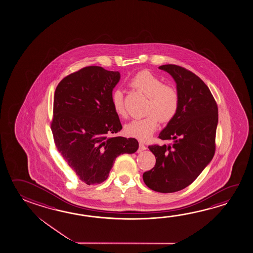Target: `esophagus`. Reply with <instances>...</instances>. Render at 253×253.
I'll use <instances>...</instances> for the list:
<instances>
[{
    "mask_svg": "<svg viewBox=\"0 0 253 253\" xmlns=\"http://www.w3.org/2000/svg\"><path fill=\"white\" fill-rule=\"evenodd\" d=\"M147 148H146V146L142 143V142H140L139 143V152H141V151H142V150H145Z\"/></svg>",
    "mask_w": 253,
    "mask_h": 253,
    "instance_id": "34e87169",
    "label": "esophagus"
}]
</instances>
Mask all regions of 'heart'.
<instances>
[{
  "mask_svg": "<svg viewBox=\"0 0 253 253\" xmlns=\"http://www.w3.org/2000/svg\"><path fill=\"white\" fill-rule=\"evenodd\" d=\"M130 86L149 98L145 118L133 120L125 126V133L129 137L139 141L149 140L158 128L159 120L167 123L172 120L180 106V95L173 86L165 85L163 81L149 71H141L130 81ZM112 105L116 114L125 117L124 94L122 90H114L112 94Z\"/></svg>",
  "mask_w": 253,
  "mask_h": 253,
  "instance_id": "obj_1",
  "label": "heart"
}]
</instances>
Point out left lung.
<instances>
[{
	"mask_svg": "<svg viewBox=\"0 0 253 253\" xmlns=\"http://www.w3.org/2000/svg\"><path fill=\"white\" fill-rule=\"evenodd\" d=\"M159 68L175 81L180 106L159 135L173 143L149 146L156 165L142 178L154 191L172 193L191 184L213 158L218 106L209 87L195 73L175 64Z\"/></svg>",
	"mask_w": 253,
	"mask_h": 253,
	"instance_id": "1",
	"label": "left lung"
}]
</instances>
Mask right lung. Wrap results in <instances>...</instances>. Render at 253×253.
<instances>
[{"label":"right lung","mask_w":253,"mask_h":253,"mask_svg":"<svg viewBox=\"0 0 253 253\" xmlns=\"http://www.w3.org/2000/svg\"><path fill=\"white\" fill-rule=\"evenodd\" d=\"M119 72L87 66L64 78L54 96L51 130L56 149L84 184L106 180L116 158L139 148L134 138L108 137L122 129L112 105Z\"/></svg>","instance_id":"obj_1"}]
</instances>
